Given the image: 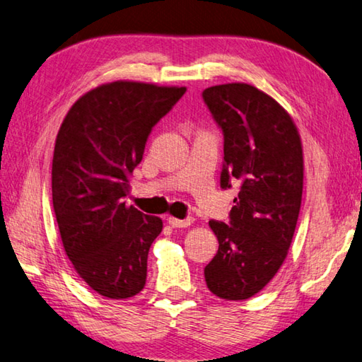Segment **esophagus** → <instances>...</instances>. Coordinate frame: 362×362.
<instances>
[{"label": "esophagus", "instance_id": "1", "mask_svg": "<svg viewBox=\"0 0 362 362\" xmlns=\"http://www.w3.org/2000/svg\"><path fill=\"white\" fill-rule=\"evenodd\" d=\"M168 224L171 227H175V229H177V227H187L191 226L194 223V218H186V219H177V218H168Z\"/></svg>", "mask_w": 362, "mask_h": 362}]
</instances>
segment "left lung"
I'll return each mask as SVG.
<instances>
[{
	"mask_svg": "<svg viewBox=\"0 0 362 362\" xmlns=\"http://www.w3.org/2000/svg\"><path fill=\"white\" fill-rule=\"evenodd\" d=\"M204 100L224 133L221 187L240 182L229 226L210 221L219 250L205 281L226 300L250 299L270 283L293 243L303 189V151L288 111L245 82L208 87Z\"/></svg>",
	"mask_w": 362,
	"mask_h": 362,
	"instance_id": "left-lung-1",
	"label": "left lung"
}]
</instances>
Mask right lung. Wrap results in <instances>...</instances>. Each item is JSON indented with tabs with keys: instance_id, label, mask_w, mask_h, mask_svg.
Here are the masks:
<instances>
[{
	"instance_id": "1",
	"label": "right lung",
	"mask_w": 362,
	"mask_h": 362,
	"mask_svg": "<svg viewBox=\"0 0 362 362\" xmlns=\"http://www.w3.org/2000/svg\"><path fill=\"white\" fill-rule=\"evenodd\" d=\"M186 87L116 81L69 107L57 133L52 204L63 248L95 293L129 299L146 284L148 252L163 223L127 206L146 139Z\"/></svg>"
}]
</instances>
